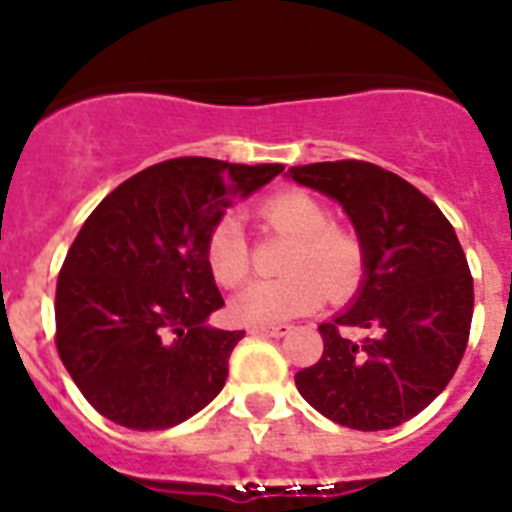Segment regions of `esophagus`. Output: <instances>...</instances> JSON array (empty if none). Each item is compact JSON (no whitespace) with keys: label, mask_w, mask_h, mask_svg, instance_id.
Segmentation results:
<instances>
[{"label":"esophagus","mask_w":512,"mask_h":512,"mask_svg":"<svg viewBox=\"0 0 512 512\" xmlns=\"http://www.w3.org/2000/svg\"><path fill=\"white\" fill-rule=\"evenodd\" d=\"M289 324H271V327H252L249 332L252 335H260V337H284L289 335Z\"/></svg>","instance_id":"34e87169"}]
</instances>
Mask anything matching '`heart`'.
Returning <instances> with one entry per match:
<instances>
[{
    "instance_id": "obj_1",
    "label": "heart",
    "mask_w": 512,
    "mask_h": 512,
    "mask_svg": "<svg viewBox=\"0 0 512 512\" xmlns=\"http://www.w3.org/2000/svg\"><path fill=\"white\" fill-rule=\"evenodd\" d=\"M263 231L292 239L284 255L287 276L255 281L231 305L241 324L271 327L316 311L327 295L348 300L366 276V244L350 225L332 223V209L303 188H281L255 209ZM204 265L217 287L236 289L252 273L249 244L239 223L220 217L204 239Z\"/></svg>"
}]
</instances>
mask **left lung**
Listing matches in <instances>:
<instances>
[{
	"mask_svg": "<svg viewBox=\"0 0 512 512\" xmlns=\"http://www.w3.org/2000/svg\"><path fill=\"white\" fill-rule=\"evenodd\" d=\"M292 177L340 201L369 257L353 308L319 327L324 353L295 374L297 390L337 425L396 428L449 385L468 348L473 276L460 239L420 188L377 164H305Z\"/></svg>",
	"mask_w": 512,
	"mask_h": 512,
	"instance_id": "left-lung-1",
	"label": "left lung"
}]
</instances>
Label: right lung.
I'll return each instance as SVG.
<instances>
[{
	"label": "right lung",
	"mask_w": 512,
	"mask_h": 512,
	"mask_svg": "<svg viewBox=\"0 0 512 512\" xmlns=\"http://www.w3.org/2000/svg\"><path fill=\"white\" fill-rule=\"evenodd\" d=\"M281 164L167 159L116 185L84 220L55 287V348L82 396L116 425L167 430L223 390L244 332L207 327L223 295L204 239Z\"/></svg>",
	"instance_id": "right-lung-1"
}]
</instances>
